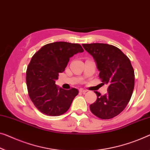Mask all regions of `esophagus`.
<instances>
[{"label": "esophagus", "instance_id": "obj_1", "mask_svg": "<svg viewBox=\"0 0 150 150\" xmlns=\"http://www.w3.org/2000/svg\"><path fill=\"white\" fill-rule=\"evenodd\" d=\"M79 91H80V92L83 93H85L87 92V90H86V89H80Z\"/></svg>", "mask_w": 150, "mask_h": 150}]
</instances>
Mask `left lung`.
<instances>
[{
    "instance_id": "obj_1",
    "label": "left lung",
    "mask_w": 150,
    "mask_h": 150,
    "mask_svg": "<svg viewBox=\"0 0 150 150\" xmlns=\"http://www.w3.org/2000/svg\"><path fill=\"white\" fill-rule=\"evenodd\" d=\"M82 46L96 62L102 83L108 86L106 94L96 91L97 100L89 108L99 118L110 119L119 115L130 101L135 85L133 68L129 58L115 46L103 43Z\"/></svg>"
}]
</instances>
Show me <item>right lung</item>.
Listing matches in <instances>:
<instances>
[{"instance_id":"1","label":"right lung","mask_w":150,"mask_h":150,"mask_svg":"<svg viewBox=\"0 0 150 150\" xmlns=\"http://www.w3.org/2000/svg\"><path fill=\"white\" fill-rule=\"evenodd\" d=\"M79 44L57 42L46 44L33 56L26 71V83L31 100L44 115L57 117L65 113L79 91L64 89L55 84L71 57L83 52Z\"/></svg>"}]
</instances>
